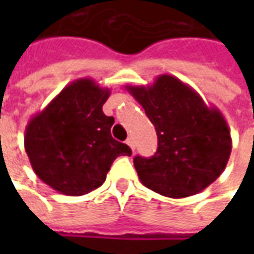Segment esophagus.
Segmentation results:
<instances>
[{
    "label": "esophagus",
    "mask_w": 254,
    "mask_h": 254,
    "mask_svg": "<svg viewBox=\"0 0 254 254\" xmlns=\"http://www.w3.org/2000/svg\"><path fill=\"white\" fill-rule=\"evenodd\" d=\"M127 144L130 147V148H132V151H134V140H133L132 136H130V137H127Z\"/></svg>",
    "instance_id": "34e87169"
}]
</instances>
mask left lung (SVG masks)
Here are the masks:
<instances>
[{"instance_id": "left-lung-1", "label": "left lung", "mask_w": 254, "mask_h": 254, "mask_svg": "<svg viewBox=\"0 0 254 254\" xmlns=\"http://www.w3.org/2000/svg\"><path fill=\"white\" fill-rule=\"evenodd\" d=\"M127 89L143 106L158 134L154 156L133 159L141 184L171 198L193 196L209 187L223 173L231 154L223 114L171 74H160L147 87Z\"/></svg>"}]
</instances>
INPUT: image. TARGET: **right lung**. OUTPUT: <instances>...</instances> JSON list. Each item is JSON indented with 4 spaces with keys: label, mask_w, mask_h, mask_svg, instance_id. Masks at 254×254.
<instances>
[{
    "label": "right lung",
    "mask_w": 254,
    "mask_h": 254,
    "mask_svg": "<svg viewBox=\"0 0 254 254\" xmlns=\"http://www.w3.org/2000/svg\"><path fill=\"white\" fill-rule=\"evenodd\" d=\"M110 89L78 78L32 117L24 148L32 170L66 196H83L106 181L118 156H130L127 144L111 137L113 117L102 110Z\"/></svg>",
    "instance_id": "add662e5"
}]
</instances>
